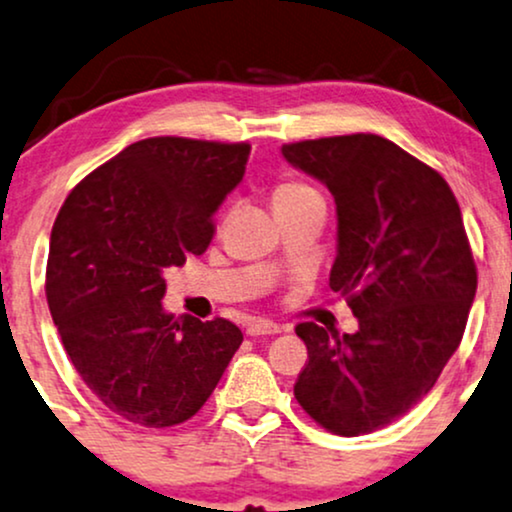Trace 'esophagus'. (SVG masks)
Listing matches in <instances>:
<instances>
[{"label":"esophagus","instance_id":"1","mask_svg":"<svg viewBox=\"0 0 512 512\" xmlns=\"http://www.w3.org/2000/svg\"><path fill=\"white\" fill-rule=\"evenodd\" d=\"M277 332H282V327L273 323V320L251 318L249 323H246V334H251V337H258V334H277Z\"/></svg>","mask_w":512,"mask_h":512}]
</instances>
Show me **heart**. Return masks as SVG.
Masks as SVG:
<instances>
[{"instance_id": "obj_1", "label": "heart", "mask_w": 512, "mask_h": 512, "mask_svg": "<svg viewBox=\"0 0 512 512\" xmlns=\"http://www.w3.org/2000/svg\"><path fill=\"white\" fill-rule=\"evenodd\" d=\"M308 194H313V189L304 185V182L299 180H282L277 182L275 189H273V206L275 204H285V201H294V199H301V197H308Z\"/></svg>"}]
</instances>
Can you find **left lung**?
Masks as SVG:
<instances>
[{"mask_svg":"<svg viewBox=\"0 0 512 512\" xmlns=\"http://www.w3.org/2000/svg\"><path fill=\"white\" fill-rule=\"evenodd\" d=\"M292 166L323 180L339 218L332 292L356 334L299 323L308 361L299 406L339 437L391 425L425 399L460 346L477 266L449 182L370 132L282 144Z\"/></svg>","mask_w":512,"mask_h":512,"instance_id":"1","label":"left lung"}]
</instances>
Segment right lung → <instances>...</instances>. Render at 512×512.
<instances>
[{"instance_id":"right-lung-1","label":"right lung","mask_w":512,"mask_h":512,"mask_svg":"<svg viewBox=\"0 0 512 512\" xmlns=\"http://www.w3.org/2000/svg\"><path fill=\"white\" fill-rule=\"evenodd\" d=\"M249 142L149 137L82 178L54 220L49 313L82 382L132 425L197 415L242 344L235 323L163 311V270L201 256Z\"/></svg>"}]
</instances>
